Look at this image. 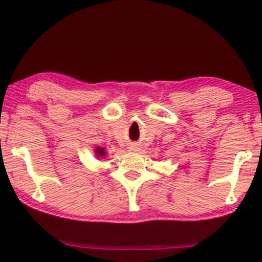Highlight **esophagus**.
Wrapping results in <instances>:
<instances>
[{
    "label": "esophagus",
    "instance_id": "esophagus-1",
    "mask_svg": "<svg viewBox=\"0 0 262 262\" xmlns=\"http://www.w3.org/2000/svg\"><path fill=\"white\" fill-rule=\"evenodd\" d=\"M129 150H130V151H138V150H139V146L133 144V145H129Z\"/></svg>",
    "mask_w": 262,
    "mask_h": 262
}]
</instances>
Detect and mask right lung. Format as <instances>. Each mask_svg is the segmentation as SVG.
<instances>
[{"label":"right lung","mask_w":262,"mask_h":262,"mask_svg":"<svg viewBox=\"0 0 262 262\" xmlns=\"http://www.w3.org/2000/svg\"><path fill=\"white\" fill-rule=\"evenodd\" d=\"M93 151H95V155L97 159L106 158V155H107V150L104 148H101V146H96Z\"/></svg>","instance_id":"1"}]
</instances>
